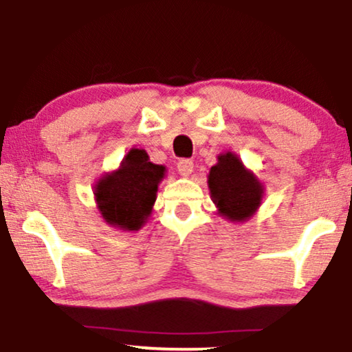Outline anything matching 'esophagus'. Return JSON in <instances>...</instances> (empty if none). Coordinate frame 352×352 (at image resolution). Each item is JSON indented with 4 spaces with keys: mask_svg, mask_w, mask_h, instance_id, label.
I'll return each instance as SVG.
<instances>
[{
    "mask_svg": "<svg viewBox=\"0 0 352 352\" xmlns=\"http://www.w3.org/2000/svg\"><path fill=\"white\" fill-rule=\"evenodd\" d=\"M177 171H179L181 176H190L192 171H194V163L190 160H179V163H177Z\"/></svg>",
    "mask_w": 352,
    "mask_h": 352,
    "instance_id": "1",
    "label": "esophagus"
}]
</instances>
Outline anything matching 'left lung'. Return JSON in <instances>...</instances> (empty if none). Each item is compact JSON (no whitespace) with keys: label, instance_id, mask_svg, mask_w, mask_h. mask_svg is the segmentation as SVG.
Wrapping results in <instances>:
<instances>
[{"label":"left lung","instance_id":"obj_1","mask_svg":"<svg viewBox=\"0 0 352 352\" xmlns=\"http://www.w3.org/2000/svg\"><path fill=\"white\" fill-rule=\"evenodd\" d=\"M208 189L218 214L230 223L253 218L264 197L261 181L234 152L219 153L218 163L210 168Z\"/></svg>","mask_w":352,"mask_h":352}]
</instances>
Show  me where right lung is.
Instances as JSON below:
<instances>
[{
	"label": "right lung",
	"mask_w": 352,
	"mask_h": 352,
	"mask_svg": "<svg viewBox=\"0 0 352 352\" xmlns=\"http://www.w3.org/2000/svg\"><path fill=\"white\" fill-rule=\"evenodd\" d=\"M165 173L166 168L148 160L144 148H131L117 170L105 173L94 184L96 206L102 219L120 230L141 229L152 214Z\"/></svg>",
	"instance_id": "right-lung-1"
}]
</instances>
